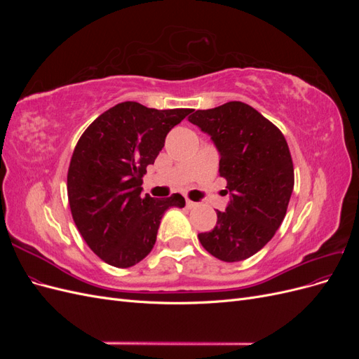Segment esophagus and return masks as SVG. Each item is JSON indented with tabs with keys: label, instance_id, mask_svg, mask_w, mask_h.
I'll return each mask as SVG.
<instances>
[{
	"label": "esophagus",
	"instance_id": "34e87169",
	"mask_svg": "<svg viewBox=\"0 0 359 359\" xmlns=\"http://www.w3.org/2000/svg\"><path fill=\"white\" fill-rule=\"evenodd\" d=\"M186 206H187V208L189 210H191V208H196V206H198V203L196 202H193V201H186Z\"/></svg>",
	"mask_w": 359,
	"mask_h": 359
}]
</instances>
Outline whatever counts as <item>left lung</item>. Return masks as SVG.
Segmentation results:
<instances>
[{
    "label": "left lung",
    "mask_w": 359,
    "mask_h": 359,
    "mask_svg": "<svg viewBox=\"0 0 359 359\" xmlns=\"http://www.w3.org/2000/svg\"><path fill=\"white\" fill-rule=\"evenodd\" d=\"M189 121L219 151V170L231 196L224 211L217 210L214 229L198 238L214 257L240 262L274 236L286 215L293 190L287 142L273 123L243 102L196 111Z\"/></svg>",
    "instance_id": "left-lung-1"
}]
</instances>
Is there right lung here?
<instances>
[{
  "instance_id": "obj_1",
  "label": "right lung",
  "mask_w": 359,
  "mask_h": 359,
  "mask_svg": "<svg viewBox=\"0 0 359 359\" xmlns=\"http://www.w3.org/2000/svg\"><path fill=\"white\" fill-rule=\"evenodd\" d=\"M190 112L124 102L102 114L81 136L67 175L69 203L85 243L106 264H139L156 244L165 211L186 205L180 193L166 199L142 196L140 186L168 133Z\"/></svg>"
}]
</instances>
